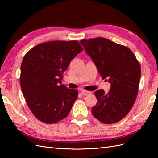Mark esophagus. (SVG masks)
<instances>
[{
  "instance_id": "34e87169",
  "label": "esophagus",
  "mask_w": 158,
  "mask_h": 158,
  "mask_svg": "<svg viewBox=\"0 0 158 158\" xmlns=\"http://www.w3.org/2000/svg\"><path fill=\"white\" fill-rule=\"evenodd\" d=\"M81 92L83 94V95H85V96H88V95H89V94H91L92 92H89V91H86V90H81Z\"/></svg>"
}]
</instances>
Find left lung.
<instances>
[{"mask_svg":"<svg viewBox=\"0 0 158 158\" xmlns=\"http://www.w3.org/2000/svg\"><path fill=\"white\" fill-rule=\"evenodd\" d=\"M85 53L95 64L102 79L109 81L108 93L97 90L96 105L92 113L100 122L113 123L122 119L132 109L138 94L140 66L127 47L99 37L81 40Z\"/></svg>","mask_w":158,"mask_h":158,"instance_id":"1","label":"left lung"}]
</instances>
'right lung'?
I'll use <instances>...</instances> for the list:
<instances>
[{"mask_svg": "<svg viewBox=\"0 0 158 158\" xmlns=\"http://www.w3.org/2000/svg\"><path fill=\"white\" fill-rule=\"evenodd\" d=\"M82 50L76 41H55L37 45L23 57L20 85L30 109L41 122L55 123L68 116L78 92L61 84L62 74Z\"/></svg>", "mask_w": 158, "mask_h": 158, "instance_id": "add662e5", "label": "right lung"}]
</instances>
